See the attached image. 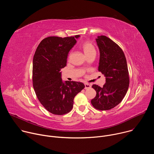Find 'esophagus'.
<instances>
[{
    "label": "esophagus",
    "instance_id": "obj_1",
    "mask_svg": "<svg viewBox=\"0 0 154 154\" xmlns=\"http://www.w3.org/2000/svg\"><path fill=\"white\" fill-rule=\"evenodd\" d=\"M91 87V85L89 83H85V89H88V88H90Z\"/></svg>",
    "mask_w": 154,
    "mask_h": 154
}]
</instances>
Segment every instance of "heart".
<instances>
[{
    "mask_svg": "<svg viewBox=\"0 0 154 154\" xmlns=\"http://www.w3.org/2000/svg\"><path fill=\"white\" fill-rule=\"evenodd\" d=\"M81 48L82 49L85 55L88 57L91 55H96V50L93 43L90 41H85L81 45ZM71 55V52L69 55Z\"/></svg>",
    "mask_w": 154,
    "mask_h": 154,
    "instance_id": "1",
    "label": "heart"
}]
</instances>
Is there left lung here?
Wrapping results in <instances>:
<instances>
[{
	"label": "left lung",
	"instance_id": "8db88e82",
	"mask_svg": "<svg viewBox=\"0 0 154 154\" xmlns=\"http://www.w3.org/2000/svg\"><path fill=\"white\" fill-rule=\"evenodd\" d=\"M96 42L100 51L98 71L106 77L102 88L92 86L96 91L91 102L99 110H108L118 105L125 96L129 86L126 58L122 49L106 36H99Z\"/></svg>",
	"mask_w": 154,
	"mask_h": 154
}]
</instances>
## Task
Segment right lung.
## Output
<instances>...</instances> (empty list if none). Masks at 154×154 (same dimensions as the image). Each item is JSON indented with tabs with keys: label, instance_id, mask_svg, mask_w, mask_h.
I'll use <instances>...</instances> for the list:
<instances>
[{
	"label": "right lung",
	"instance_id": "obj_1",
	"mask_svg": "<svg viewBox=\"0 0 154 154\" xmlns=\"http://www.w3.org/2000/svg\"><path fill=\"white\" fill-rule=\"evenodd\" d=\"M79 35L49 36L42 39L33 60V86L37 98L48 112L65 115L72 109L74 97L84 88L83 83L66 81L60 71L66 66L69 51Z\"/></svg>",
	"mask_w": 154,
	"mask_h": 154
}]
</instances>
